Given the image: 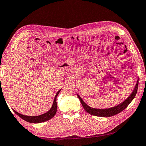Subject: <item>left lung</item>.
Returning a JSON list of instances; mask_svg holds the SVG:
<instances>
[{
	"label": "left lung",
	"mask_w": 146,
	"mask_h": 146,
	"mask_svg": "<svg viewBox=\"0 0 146 146\" xmlns=\"http://www.w3.org/2000/svg\"><path fill=\"white\" fill-rule=\"evenodd\" d=\"M138 85H139V80H137L136 85H135L134 88V90L132 91L131 94L127 97V98L126 99H125L123 102H122L121 103H120L118 105L111 107V108H109L99 109L92 108V107L87 105V104L83 101V99H81V97L79 96L78 94L77 96L79 99H80V101L81 104H82L84 109H85V110L86 112H88L89 114L98 117H111L119 113L120 112H121L122 111H123L129 105L130 103L133 100V99L135 98V97L136 96L137 92Z\"/></svg>",
	"instance_id": "left-lung-1"
}]
</instances>
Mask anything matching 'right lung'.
<instances>
[{
	"label": "right lung",
	"mask_w": 146,
	"mask_h": 146,
	"mask_svg": "<svg viewBox=\"0 0 146 146\" xmlns=\"http://www.w3.org/2000/svg\"><path fill=\"white\" fill-rule=\"evenodd\" d=\"M61 89H60L57 93H56L55 98L54 99L53 104L52 106H51L50 109L48 111L46 112V113L40 115L38 116H27L25 115H22L21 113H19V112L15 111V110L13 109V110L16 113L18 116H19L20 118L24 119V121L29 122L30 123H40V122H45L47 121H48L50 119H52V117L55 115L56 113V111H57V103H56V98H57V96H58L59 93L60 92Z\"/></svg>",
	"instance_id": "add662e5"
}]
</instances>
